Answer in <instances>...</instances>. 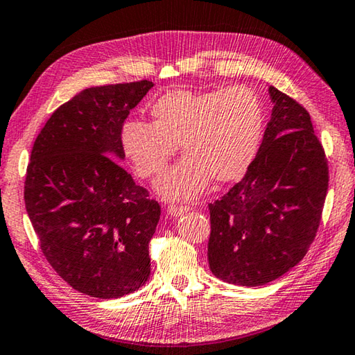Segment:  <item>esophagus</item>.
Returning a JSON list of instances; mask_svg holds the SVG:
<instances>
[{
  "label": "esophagus",
  "instance_id": "1",
  "mask_svg": "<svg viewBox=\"0 0 355 355\" xmlns=\"http://www.w3.org/2000/svg\"><path fill=\"white\" fill-rule=\"evenodd\" d=\"M188 211H189V206H178V205L167 206V212H169V214L173 216V217L183 216L184 212H188Z\"/></svg>",
  "mask_w": 355,
  "mask_h": 355
}]
</instances>
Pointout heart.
I'll use <instances>...</instances> for the list:
<instances>
[{
    "label": "heart",
    "instance_id": "heart-1",
    "mask_svg": "<svg viewBox=\"0 0 355 355\" xmlns=\"http://www.w3.org/2000/svg\"><path fill=\"white\" fill-rule=\"evenodd\" d=\"M150 114L153 122H125L122 147L138 175L147 178L163 171L182 144L186 157L155 183L158 194L171 200L194 198L211 177L217 183L241 178L256 155L263 128L259 96L243 85L175 89L153 102Z\"/></svg>",
    "mask_w": 355,
    "mask_h": 355
}]
</instances>
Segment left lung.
<instances>
[{"instance_id":"1","label":"left lung","mask_w":355,"mask_h":355,"mask_svg":"<svg viewBox=\"0 0 355 355\" xmlns=\"http://www.w3.org/2000/svg\"><path fill=\"white\" fill-rule=\"evenodd\" d=\"M268 93L273 110L259 152L241 182L209 203V268L236 286L267 284L304 257L329 184L311 114L278 88Z\"/></svg>"}]
</instances>
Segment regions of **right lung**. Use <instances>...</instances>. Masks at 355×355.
Wrapping results in <instances>:
<instances>
[{
  "instance_id": "obj_1",
  "label": "right lung",
  "mask_w": 355,
  "mask_h": 355,
  "mask_svg": "<svg viewBox=\"0 0 355 355\" xmlns=\"http://www.w3.org/2000/svg\"><path fill=\"white\" fill-rule=\"evenodd\" d=\"M152 87L83 89L51 114L31 152L24 203L40 248L63 281L94 298H121L150 275L161 208L118 159L124 121Z\"/></svg>"
}]
</instances>
